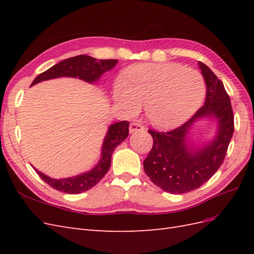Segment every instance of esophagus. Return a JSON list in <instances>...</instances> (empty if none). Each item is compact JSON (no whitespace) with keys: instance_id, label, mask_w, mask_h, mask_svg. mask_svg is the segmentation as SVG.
I'll return each instance as SVG.
<instances>
[{"instance_id":"1","label":"esophagus","mask_w":254,"mask_h":254,"mask_svg":"<svg viewBox=\"0 0 254 254\" xmlns=\"http://www.w3.org/2000/svg\"><path fill=\"white\" fill-rule=\"evenodd\" d=\"M145 127L142 126L141 124H137V123H131L129 126V132L130 133H133L136 131H140V130H144Z\"/></svg>"}]
</instances>
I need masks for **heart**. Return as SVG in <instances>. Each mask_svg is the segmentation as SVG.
Masks as SVG:
<instances>
[{
	"label": "heart",
	"mask_w": 254,
	"mask_h": 254,
	"mask_svg": "<svg viewBox=\"0 0 254 254\" xmlns=\"http://www.w3.org/2000/svg\"><path fill=\"white\" fill-rule=\"evenodd\" d=\"M205 83L201 74L179 64H142L123 72L113 88L114 101L128 115L144 106L145 117L158 128H173L201 106Z\"/></svg>",
	"instance_id": "heart-1"
}]
</instances>
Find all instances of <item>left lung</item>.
Returning a JSON list of instances; mask_svg holds the SVG:
<instances>
[{
    "instance_id": "obj_1",
    "label": "left lung",
    "mask_w": 254,
    "mask_h": 254,
    "mask_svg": "<svg viewBox=\"0 0 254 254\" xmlns=\"http://www.w3.org/2000/svg\"><path fill=\"white\" fill-rule=\"evenodd\" d=\"M206 84L204 105L194 117L168 132L149 129L152 148L144 160V171L153 184L171 194H183L200 188L224 162L234 131V117L224 83L209 66L199 61ZM216 119L217 133L211 141L196 146L189 131L199 119Z\"/></svg>"
}]
</instances>
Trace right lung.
Here are the masks:
<instances>
[{
	"label": "right lung",
	"mask_w": 254,
	"mask_h": 254,
	"mask_svg": "<svg viewBox=\"0 0 254 254\" xmlns=\"http://www.w3.org/2000/svg\"><path fill=\"white\" fill-rule=\"evenodd\" d=\"M118 64L117 59L97 60L91 56L79 55L64 59L59 64L53 65L49 70L38 75L34 79L32 86L44 80L59 77L79 78L89 83L96 82L101 76L110 71ZM129 122L122 121L110 125L107 130L106 136L102 146V155L98 163L87 173L64 179H54L36 170L40 178L49 186L57 190L66 194H80L93 188L95 184L103 179L111 165V157L114 149L117 148L129 133Z\"/></svg>",
	"instance_id": "obj_1"
}]
</instances>
